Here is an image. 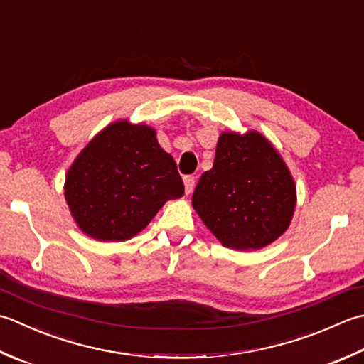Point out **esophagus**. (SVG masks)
Returning a JSON list of instances; mask_svg holds the SVG:
<instances>
[{
    "instance_id": "1",
    "label": "esophagus",
    "mask_w": 364,
    "mask_h": 364,
    "mask_svg": "<svg viewBox=\"0 0 364 364\" xmlns=\"http://www.w3.org/2000/svg\"><path fill=\"white\" fill-rule=\"evenodd\" d=\"M194 188H196V176H192V175L184 176V192L189 196L191 192L194 191Z\"/></svg>"
}]
</instances>
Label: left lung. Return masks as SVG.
I'll return each mask as SVG.
<instances>
[{
    "instance_id": "8db88e82",
    "label": "left lung",
    "mask_w": 364,
    "mask_h": 364,
    "mask_svg": "<svg viewBox=\"0 0 364 364\" xmlns=\"http://www.w3.org/2000/svg\"><path fill=\"white\" fill-rule=\"evenodd\" d=\"M192 206L223 246L255 251L289 229L296 184L267 137L229 131L219 135L215 164L198 180Z\"/></svg>"
}]
</instances>
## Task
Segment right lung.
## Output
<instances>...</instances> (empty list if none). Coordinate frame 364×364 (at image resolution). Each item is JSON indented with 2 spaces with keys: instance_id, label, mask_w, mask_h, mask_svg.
<instances>
[{
  "instance_id": "add662e5",
  "label": "right lung",
  "mask_w": 364,
  "mask_h": 364,
  "mask_svg": "<svg viewBox=\"0 0 364 364\" xmlns=\"http://www.w3.org/2000/svg\"><path fill=\"white\" fill-rule=\"evenodd\" d=\"M184 194L172 156L156 131L113 121L85 146L64 181L75 224L97 241H126L151 223L164 203Z\"/></svg>"
}]
</instances>
